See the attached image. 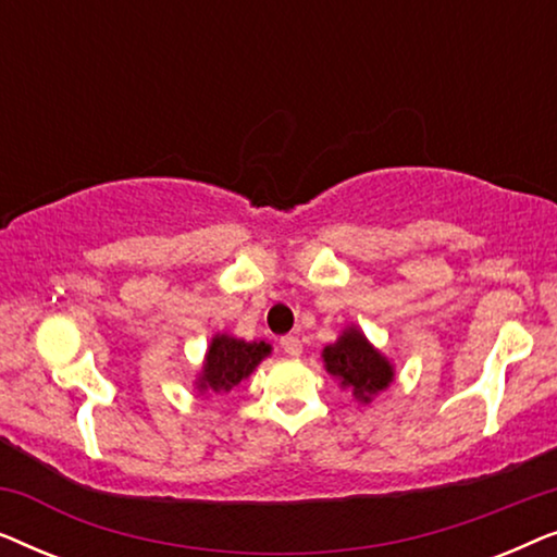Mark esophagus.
<instances>
[{"instance_id":"esophagus-1","label":"esophagus","mask_w":557,"mask_h":557,"mask_svg":"<svg viewBox=\"0 0 557 557\" xmlns=\"http://www.w3.org/2000/svg\"><path fill=\"white\" fill-rule=\"evenodd\" d=\"M281 349H284L288 357H299L301 355V339L292 337V334H288V337H281Z\"/></svg>"}]
</instances>
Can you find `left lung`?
Instances as JSON below:
<instances>
[{"label":"left lung","instance_id":"8db88e82","mask_svg":"<svg viewBox=\"0 0 557 557\" xmlns=\"http://www.w3.org/2000/svg\"><path fill=\"white\" fill-rule=\"evenodd\" d=\"M322 362L342 391L352 393V398L362 406L387 391L395 380V364L364 337L357 324H347L337 342L322 349Z\"/></svg>","mask_w":557,"mask_h":557}]
</instances>
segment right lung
<instances>
[{"label": "right lung", "mask_w": 557, "mask_h": 557, "mask_svg": "<svg viewBox=\"0 0 557 557\" xmlns=\"http://www.w3.org/2000/svg\"><path fill=\"white\" fill-rule=\"evenodd\" d=\"M269 342H246L227 332L212 334L202 368L195 377L200 395H223L253 375L258 364L271 355Z\"/></svg>", "instance_id": "obj_1"}]
</instances>
